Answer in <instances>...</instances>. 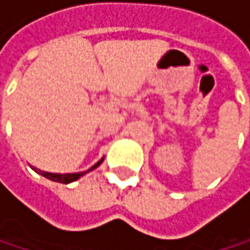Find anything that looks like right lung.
Masks as SVG:
<instances>
[{"mask_svg": "<svg viewBox=\"0 0 250 250\" xmlns=\"http://www.w3.org/2000/svg\"><path fill=\"white\" fill-rule=\"evenodd\" d=\"M103 161H104V158L103 159H100L95 165H92L89 169H86V171H82V172H74V174H50V172H43V171H40V169H37V168H33L37 174L43 175L44 178H47V179H50V181H53V182H61V184H71V182H74L76 179H79L81 176H83L85 174H88V172H91V171H94L95 168H98L101 164H103Z\"/></svg>", "mask_w": 250, "mask_h": 250, "instance_id": "add662e5", "label": "right lung"}]
</instances>
